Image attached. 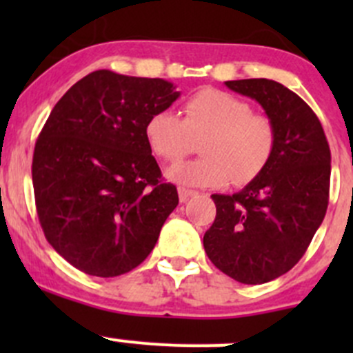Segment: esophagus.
I'll return each mask as SVG.
<instances>
[{"label": "esophagus", "mask_w": 353, "mask_h": 353, "mask_svg": "<svg viewBox=\"0 0 353 353\" xmlns=\"http://www.w3.org/2000/svg\"><path fill=\"white\" fill-rule=\"evenodd\" d=\"M177 193H179V201L184 203L188 201L194 194L193 190H186V188H177Z\"/></svg>", "instance_id": "34e87169"}]
</instances>
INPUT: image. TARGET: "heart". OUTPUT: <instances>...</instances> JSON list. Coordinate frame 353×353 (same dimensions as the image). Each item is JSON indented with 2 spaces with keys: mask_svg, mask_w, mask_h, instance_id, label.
I'll return each instance as SVG.
<instances>
[{
  "mask_svg": "<svg viewBox=\"0 0 353 353\" xmlns=\"http://www.w3.org/2000/svg\"><path fill=\"white\" fill-rule=\"evenodd\" d=\"M184 117L157 110L145 124V140L159 159L177 162L199 143L196 160L167 169L183 186L222 188L232 181L245 186L263 174L276 147V128L270 116L252 112L249 102L229 92L205 88L183 105Z\"/></svg>",
  "mask_w": 353,
  "mask_h": 353,
  "instance_id": "obj_1",
  "label": "heart"
}]
</instances>
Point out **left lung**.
Instances as JSON below:
<instances>
[{
    "instance_id": "obj_1",
    "label": "left lung",
    "mask_w": 353,
    "mask_h": 353,
    "mask_svg": "<svg viewBox=\"0 0 353 353\" xmlns=\"http://www.w3.org/2000/svg\"><path fill=\"white\" fill-rule=\"evenodd\" d=\"M254 99L276 128V147L261 176L234 194H212L216 216L203 237L210 261L248 285L294 268L326 215L331 154L312 109L266 78L225 81Z\"/></svg>"
}]
</instances>
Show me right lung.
I'll return each mask as SVG.
<instances>
[{
	"label": "right lung",
	"instance_id": "1",
	"mask_svg": "<svg viewBox=\"0 0 353 353\" xmlns=\"http://www.w3.org/2000/svg\"><path fill=\"white\" fill-rule=\"evenodd\" d=\"M179 92L162 78L92 71L63 95L34 148L35 208L48 243L92 276L145 261L179 203L145 140V124Z\"/></svg>",
	"mask_w": 353,
	"mask_h": 353
}]
</instances>
